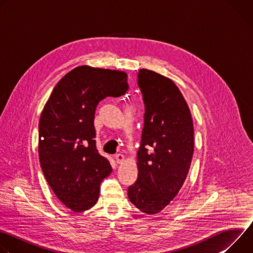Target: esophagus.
Instances as JSON below:
<instances>
[{
	"label": "esophagus",
	"mask_w": 253,
	"mask_h": 253,
	"mask_svg": "<svg viewBox=\"0 0 253 253\" xmlns=\"http://www.w3.org/2000/svg\"><path fill=\"white\" fill-rule=\"evenodd\" d=\"M115 159H116L117 163H118V164H120V163H122V162L124 161L125 157H124V155H123V154H116V156H115Z\"/></svg>",
	"instance_id": "1"
}]
</instances>
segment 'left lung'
<instances>
[{"instance_id":"left-lung-1","label":"left lung","mask_w":253,"mask_h":253,"mask_svg":"<svg viewBox=\"0 0 253 253\" xmlns=\"http://www.w3.org/2000/svg\"><path fill=\"white\" fill-rule=\"evenodd\" d=\"M138 86L145 114L137 153L138 178L128 188V197L141 212L154 215L185 181L194 151V128L188 105L171 79L141 69Z\"/></svg>"}]
</instances>
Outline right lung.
<instances>
[{
  "label": "right lung",
  "mask_w": 253,
  "mask_h": 253,
  "mask_svg": "<svg viewBox=\"0 0 253 253\" xmlns=\"http://www.w3.org/2000/svg\"><path fill=\"white\" fill-rule=\"evenodd\" d=\"M128 87L125 72L79 66L58 82L45 104L39 122L41 167L58 199L75 212L97 203L102 180L112 172L96 149V107Z\"/></svg>",
  "instance_id": "obj_1"
}]
</instances>
